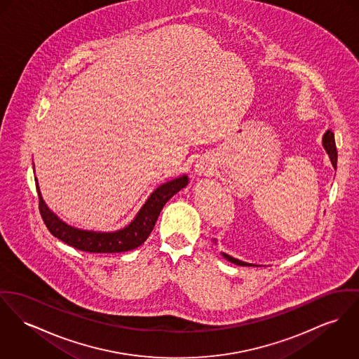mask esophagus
Returning <instances> with one entry per match:
<instances>
[{"mask_svg": "<svg viewBox=\"0 0 359 359\" xmlns=\"http://www.w3.org/2000/svg\"><path fill=\"white\" fill-rule=\"evenodd\" d=\"M195 172L199 175V176H208L209 172H210V168L206 165L205 163H198L195 165Z\"/></svg>", "mask_w": 359, "mask_h": 359, "instance_id": "1", "label": "esophagus"}]
</instances>
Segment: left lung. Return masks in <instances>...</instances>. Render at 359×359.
I'll list each match as a JSON object with an SVG mask.
<instances>
[{"mask_svg":"<svg viewBox=\"0 0 359 359\" xmlns=\"http://www.w3.org/2000/svg\"><path fill=\"white\" fill-rule=\"evenodd\" d=\"M323 146H324V149L327 150V153H328V156H330L332 165L336 169V165H337V150H336V143H334V134L332 133L331 130H328V131L324 134V137H323ZM222 257H224L225 259H228L229 262L236 264V265H241V266H251V265H252V264L243 262V261H241V259H236V258H233V257H231V255H228V254H225V252H222Z\"/></svg>","mask_w":359,"mask_h":359,"instance_id":"1","label":"left lung"}]
</instances>
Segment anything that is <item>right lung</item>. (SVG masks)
Segmentation results:
<instances>
[{"instance_id": "right-lung-1", "label": "right lung", "mask_w": 359, "mask_h": 359, "mask_svg": "<svg viewBox=\"0 0 359 359\" xmlns=\"http://www.w3.org/2000/svg\"><path fill=\"white\" fill-rule=\"evenodd\" d=\"M187 184V175L166 182L150 194L135 219L127 226L113 232H95L79 229L60 220L45 203L35 177V186L39 198V212L50 233L64 243L87 252H123L139 248L149 238L166 202Z\"/></svg>"}]
</instances>
